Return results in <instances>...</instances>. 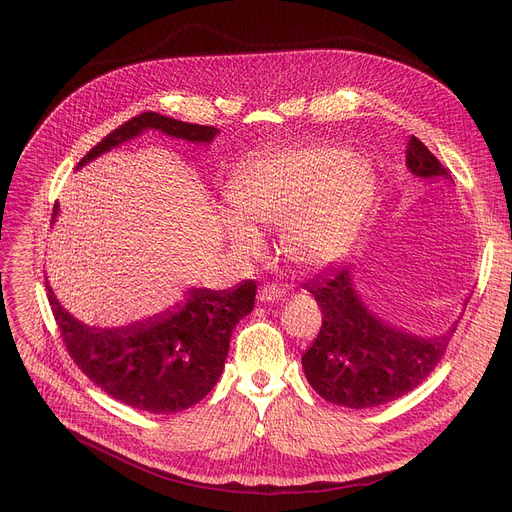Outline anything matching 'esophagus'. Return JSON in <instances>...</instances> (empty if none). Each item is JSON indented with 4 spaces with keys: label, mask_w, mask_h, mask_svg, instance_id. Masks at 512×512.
Returning a JSON list of instances; mask_svg holds the SVG:
<instances>
[{
    "label": "esophagus",
    "mask_w": 512,
    "mask_h": 512,
    "mask_svg": "<svg viewBox=\"0 0 512 512\" xmlns=\"http://www.w3.org/2000/svg\"><path fill=\"white\" fill-rule=\"evenodd\" d=\"M284 297V288L276 286V284H263L257 292V301L259 303H272Z\"/></svg>",
    "instance_id": "1"
}]
</instances>
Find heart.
Listing matches in <instances>:
<instances>
[{
    "label": "heart",
    "mask_w": 512,
    "mask_h": 512,
    "mask_svg": "<svg viewBox=\"0 0 512 512\" xmlns=\"http://www.w3.org/2000/svg\"><path fill=\"white\" fill-rule=\"evenodd\" d=\"M375 193L367 164L340 147H301L261 155L230 182L226 232L245 257L261 251L251 224L284 226V253L305 267H326L353 249Z\"/></svg>",
    "instance_id": "1"
}]
</instances>
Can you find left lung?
Here are the masks:
<instances>
[{"instance_id":"obj_1","label":"left lung","mask_w":512,"mask_h":512,"mask_svg":"<svg viewBox=\"0 0 512 512\" xmlns=\"http://www.w3.org/2000/svg\"><path fill=\"white\" fill-rule=\"evenodd\" d=\"M407 168L419 178H448L417 137L407 145ZM303 286L321 307L319 334L303 355L305 378L321 398L348 409L386 405L415 390L436 369L459 324L432 338L392 328L365 307L351 267L321 272Z\"/></svg>"}]
</instances>
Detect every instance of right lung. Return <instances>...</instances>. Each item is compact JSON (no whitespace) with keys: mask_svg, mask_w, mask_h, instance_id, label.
<instances>
[{"mask_svg":"<svg viewBox=\"0 0 512 512\" xmlns=\"http://www.w3.org/2000/svg\"><path fill=\"white\" fill-rule=\"evenodd\" d=\"M149 128L191 143H211L218 134L213 126L145 112L107 134L78 161L76 170ZM56 215L58 203L53 207V218ZM45 286L62 340L78 369L124 405L157 415L197 405L218 384L232 330L253 311L257 292L253 280L240 282L232 290L193 288L166 313L126 328L101 330L72 317L51 286L47 282Z\"/></svg>","mask_w":512,"mask_h":512,"instance_id":"right-lung-1","label":"right lung"}]
</instances>
